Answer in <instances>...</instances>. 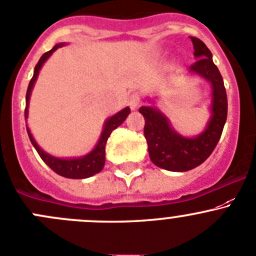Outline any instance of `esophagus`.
I'll use <instances>...</instances> for the list:
<instances>
[{
    "label": "esophagus",
    "instance_id": "esophagus-1",
    "mask_svg": "<svg viewBox=\"0 0 256 256\" xmlns=\"http://www.w3.org/2000/svg\"><path fill=\"white\" fill-rule=\"evenodd\" d=\"M141 102V98L138 94H131L130 98H128V105H130L131 110H135Z\"/></svg>",
    "mask_w": 256,
    "mask_h": 256
}]
</instances>
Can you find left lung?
I'll return each mask as SVG.
<instances>
[{"mask_svg":"<svg viewBox=\"0 0 256 256\" xmlns=\"http://www.w3.org/2000/svg\"><path fill=\"white\" fill-rule=\"evenodd\" d=\"M190 40L198 58L190 71L209 80L212 88V118L205 131L196 138H184L170 128L165 116L156 108L141 106L138 110L145 118L144 134L151 161L168 171H188L202 165L216 148L228 118L226 90L212 52L198 37L190 36Z\"/></svg>","mask_w":256,"mask_h":256,"instance_id":"8db88e82","label":"left lung"}]
</instances>
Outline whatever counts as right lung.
I'll list each match as a JSON object with an SVG mask.
<instances>
[{
    "instance_id": "obj_1",
    "label": "right lung",
    "mask_w": 256,
    "mask_h": 256,
    "mask_svg": "<svg viewBox=\"0 0 256 256\" xmlns=\"http://www.w3.org/2000/svg\"><path fill=\"white\" fill-rule=\"evenodd\" d=\"M64 46V44H58L54 47L50 51L44 52V54L41 56V58L38 60L37 62L36 68H34V76H32L31 81L28 84V88H27V92H26V108H24V118H27V108H28V100H30V95H31L32 88L34 85V81H36L37 76H38L40 70H41L42 65L44 64L47 58L52 54V52L56 51L58 47ZM130 114V108H125L124 110H121L120 112H118L116 115L111 116L105 124V128H104L102 134H101V138L98 140V145L96 148L91 151L90 154H88L86 156L80 158H54V156L48 155V154L44 152V150L40 148V146L37 145L34 138H32L31 132H30L28 128H27V134H28V138L31 140L32 145L34 148H36V151L38 152L40 158L44 160V162L46 164L47 166L51 168V170H54V172L58 174V175L64 176V178H90V176L95 175V174L100 172L102 170L104 165H105V148H106V142H108V138H110L111 132L115 130L116 128L121 125V124L125 121V118H128V115Z\"/></svg>"
}]
</instances>
